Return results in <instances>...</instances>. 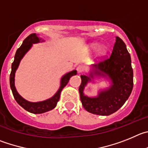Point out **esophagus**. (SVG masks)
Here are the masks:
<instances>
[{
	"mask_svg": "<svg viewBox=\"0 0 148 148\" xmlns=\"http://www.w3.org/2000/svg\"><path fill=\"white\" fill-rule=\"evenodd\" d=\"M83 70H84V68L82 66H78L77 67V71L78 73L82 72V71H83Z\"/></svg>",
	"mask_w": 148,
	"mask_h": 148,
	"instance_id": "34e87169",
	"label": "esophagus"
}]
</instances>
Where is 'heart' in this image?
<instances>
[{
	"label": "heart",
	"mask_w": 148,
	"mask_h": 148,
	"mask_svg": "<svg viewBox=\"0 0 148 148\" xmlns=\"http://www.w3.org/2000/svg\"><path fill=\"white\" fill-rule=\"evenodd\" d=\"M99 43H97V42H94V43H92V44H90V46H89V49H90V51H96L97 49H99ZM106 48H101L99 50V54H104L106 53Z\"/></svg>",
	"instance_id": "1"
}]
</instances>
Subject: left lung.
<instances>
[{"label":"left lung","mask_w":148,"mask_h":148,"mask_svg":"<svg viewBox=\"0 0 148 148\" xmlns=\"http://www.w3.org/2000/svg\"><path fill=\"white\" fill-rule=\"evenodd\" d=\"M96 77L106 78L111 86L100 90L96 97H88L84 94V89L88 82H94ZM130 54L123 40L116 37L110 58L98 64L92 65L88 75H81L82 82L79 92L83 108L89 113L97 115L114 114L130 97L134 86Z\"/></svg>","instance_id":"obj_1"}]
</instances>
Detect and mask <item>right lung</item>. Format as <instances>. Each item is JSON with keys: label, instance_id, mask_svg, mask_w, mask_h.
Masks as SVG:
<instances>
[{"label": "right lung", "instance_id": "add662e5", "mask_svg": "<svg viewBox=\"0 0 148 148\" xmlns=\"http://www.w3.org/2000/svg\"><path fill=\"white\" fill-rule=\"evenodd\" d=\"M41 42H44V40L41 39L40 37H38V34H36L35 33L31 34L23 40L21 47L17 50L15 53L14 62L12 64V71L11 74H10V77H9L10 87H11V90L12 91L13 96H14V98L15 99L16 102H18L23 108H24L29 112L35 114H42V113L47 112V111L54 109L57 106V104H58V102L60 99V93L63 88L67 85L70 78L72 76L77 74V71L73 70V71H69V72L66 73V74L62 76L60 79V86L58 91L54 94L53 97H51L49 99H46V100L33 102L26 100L23 97H21L17 91L15 86H14L15 72L18 66H19L21 60L24 57L25 54L29 51V50H30V49L32 47L33 44Z\"/></svg>", "mask_w": 148, "mask_h": 148}]
</instances>
